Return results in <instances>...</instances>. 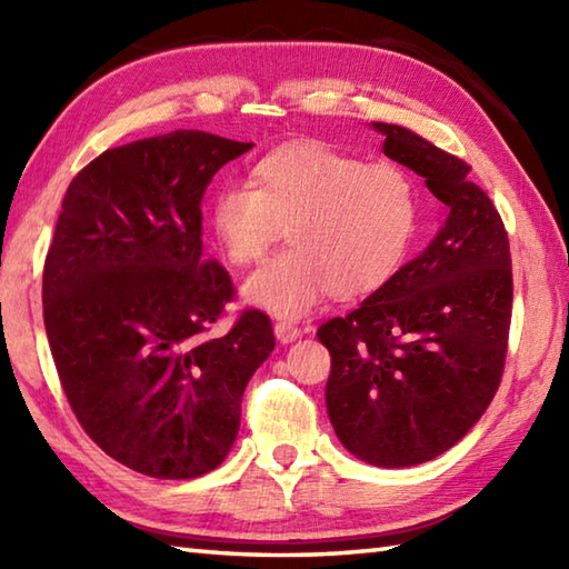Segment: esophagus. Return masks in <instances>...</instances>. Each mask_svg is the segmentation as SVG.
I'll return each instance as SVG.
<instances>
[{"mask_svg":"<svg viewBox=\"0 0 569 569\" xmlns=\"http://www.w3.org/2000/svg\"><path fill=\"white\" fill-rule=\"evenodd\" d=\"M273 331H276V339L281 341V343H291L293 339H298V336H301V329H298V326L291 323V321H278L273 326Z\"/></svg>","mask_w":569,"mask_h":569,"instance_id":"1","label":"esophagus"}]
</instances>
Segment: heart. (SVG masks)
<instances>
[{
    "mask_svg": "<svg viewBox=\"0 0 569 569\" xmlns=\"http://www.w3.org/2000/svg\"><path fill=\"white\" fill-rule=\"evenodd\" d=\"M419 188L391 160L366 162L323 142H291L253 166V186L228 182L210 200V228L230 263L261 261L283 228V253L248 278V301L293 319L326 293L377 291L407 256Z\"/></svg>",
    "mask_w": 569,
    "mask_h": 569,
    "instance_id": "b5f03b06",
    "label": "heart"
}]
</instances>
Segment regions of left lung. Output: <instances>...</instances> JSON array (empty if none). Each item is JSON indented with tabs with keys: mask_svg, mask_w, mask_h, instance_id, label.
Wrapping results in <instances>:
<instances>
[{
	"mask_svg": "<svg viewBox=\"0 0 569 569\" xmlns=\"http://www.w3.org/2000/svg\"><path fill=\"white\" fill-rule=\"evenodd\" d=\"M383 152L423 178L445 220L379 291L316 331L331 353L326 409L341 445L377 467L439 457L475 427L505 373L512 256L502 216L461 158L373 122Z\"/></svg>",
	"mask_w": 569,
	"mask_h": 569,
	"instance_id": "left-lung-1",
	"label": "left lung"
}]
</instances>
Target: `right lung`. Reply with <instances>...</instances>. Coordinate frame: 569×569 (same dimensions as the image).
I'll return each instance as SVG.
<instances>
[{
  "label": "right lung",
  "mask_w": 569,
  "mask_h": 569,
  "mask_svg": "<svg viewBox=\"0 0 569 569\" xmlns=\"http://www.w3.org/2000/svg\"><path fill=\"white\" fill-rule=\"evenodd\" d=\"M253 142L200 130L104 150L72 178L44 258L50 351L77 421L140 475L192 479L228 457L240 401L276 336L203 256V196Z\"/></svg>",
  "instance_id": "obj_1"
}]
</instances>
